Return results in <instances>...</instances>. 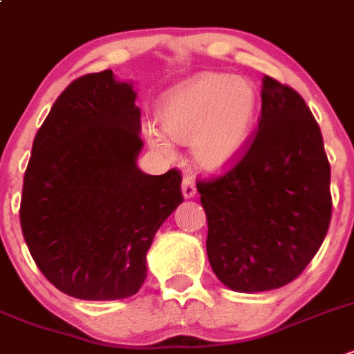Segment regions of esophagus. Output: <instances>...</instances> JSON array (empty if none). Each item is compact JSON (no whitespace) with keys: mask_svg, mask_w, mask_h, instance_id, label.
Returning <instances> with one entry per match:
<instances>
[{"mask_svg":"<svg viewBox=\"0 0 354 354\" xmlns=\"http://www.w3.org/2000/svg\"><path fill=\"white\" fill-rule=\"evenodd\" d=\"M183 194H184V198H193L194 194H196V184H194V179L191 177V175H184Z\"/></svg>","mask_w":354,"mask_h":354,"instance_id":"obj_1","label":"esophagus"}]
</instances>
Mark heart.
Here are the masks:
<instances>
[{
	"label": "heart",
	"mask_w": 354,
	"mask_h": 354,
	"mask_svg": "<svg viewBox=\"0 0 354 354\" xmlns=\"http://www.w3.org/2000/svg\"><path fill=\"white\" fill-rule=\"evenodd\" d=\"M259 105V93L251 80L228 73H200L167 91L158 115L171 138L189 140L191 154L200 167L219 170L235 161L249 144ZM164 133L152 124L144 128L149 145L171 156L174 144Z\"/></svg>",
	"instance_id": "1"
}]
</instances>
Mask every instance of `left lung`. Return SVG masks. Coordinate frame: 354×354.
Returning <instances> with one entry per match:
<instances>
[{"instance_id": "left-lung-1", "label": "left lung", "mask_w": 354, "mask_h": 354, "mask_svg": "<svg viewBox=\"0 0 354 354\" xmlns=\"http://www.w3.org/2000/svg\"><path fill=\"white\" fill-rule=\"evenodd\" d=\"M258 121L239 161L221 177L196 183L210 267L242 293L295 281L325 241L332 217L330 163L302 96L265 75Z\"/></svg>"}]
</instances>
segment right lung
<instances>
[{"instance_id":"add662e5","label":"right lung","mask_w":354,"mask_h":354,"mask_svg":"<svg viewBox=\"0 0 354 354\" xmlns=\"http://www.w3.org/2000/svg\"><path fill=\"white\" fill-rule=\"evenodd\" d=\"M112 70L73 80L35 137L24 174L21 228L54 286L80 300H119L140 290L156 232L184 196L171 168L147 175L140 109Z\"/></svg>"}]
</instances>
